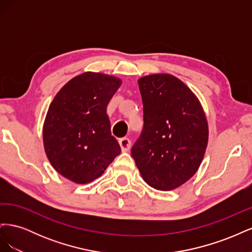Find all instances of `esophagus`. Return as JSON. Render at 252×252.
Segmentation results:
<instances>
[{
  "mask_svg": "<svg viewBox=\"0 0 252 252\" xmlns=\"http://www.w3.org/2000/svg\"><path fill=\"white\" fill-rule=\"evenodd\" d=\"M119 143H120L121 149H122V151H123V152H126V151H128L129 149H130L131 142H130V140H129L128 138H122V139H120Z\"/></svg>",
  "mask_w": 252,
  "mask_h": 252,
  "instance_id": "34e87169",
  "label": "esophagus"
}]
</instances>
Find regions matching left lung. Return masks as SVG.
<instances>
[{
	"label": "left lung",
	"instance_id": "8db88e82",
	"mask_svg": "<svg viewBox=\"0 0 252 252\" xmlns=\"http://www.w3.org/2000/svg\"><path fill=\"white\" fill-rule=\"evenodd\" d=\"M144 127L131 148L143 180L169 191L197 171L208 144V123L199 98L168 73L138 80Z\"/></svg>",
	"mask_w": 252,
	"mask_h": 252
}]
</instances>
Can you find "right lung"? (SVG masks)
Instances as JSON below:
<instances>
[{
    "instance_id": "add662e5",
    "label": "right lung",
    "mask_w": 252,
    "mask_h": 252,
    "mask_svg": "<svg viewBox=\"0 0 252 252\" xmlns=\"http://www.w3.org/2000/svg\"><path fill=\"white\" fill-rule=\"evenodd\" d=\"M121 84L113 75L88 71L66 83L53 98L43 142L51 166L64 178L87 184L121 154L106 113Z\"/></svg>"
}]
</instances>
